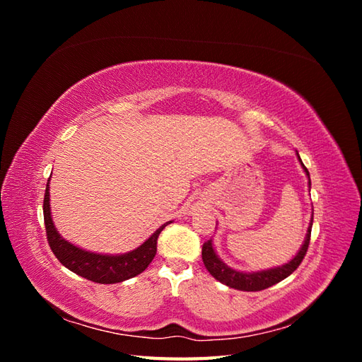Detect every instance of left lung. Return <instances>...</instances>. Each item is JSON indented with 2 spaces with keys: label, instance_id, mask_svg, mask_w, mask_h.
Segmentation results:
<instances>
[{
  "label": "left lung",
  "instance_id": "obj_1",
  "mask_svg": "<svg viewBox=\"0 0 362 362\" xmlns=\"http://www.w3.org/2000/svg\"><path fill=\"white\" fill-rule=\"evenodd\" d=\"M296 156H298V160L300 163V166L305 172L306 177H308V187L311 189V180H310V172L303 166V163L300 160L299 152L296 151ZM314 214V211H313ZM313 214H311V221L308 225V229H306V235L300 249L288 262L282 266L276 267H270L264 270H257V272H243V270H235L233 267H229L226 262L222 261V258L217 255V252L214 249L213 240H208L206 243L202 246V261L206 267V270L210 272V275L216 278L218 282L225 284L229 288H235L240 291H259L269 288L275 284L281 282L282 279H286L290 276L291 273L299 267L302 262L306 250H308L310 245V237H311V228H313Z\"/></svg>",
  "mask_w": 362,
  "mask_h": 362
}]
</instances>
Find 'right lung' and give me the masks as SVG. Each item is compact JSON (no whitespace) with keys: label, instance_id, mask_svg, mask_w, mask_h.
<instances>
[{"label":"right lung","instance_id":"1","mask_svg":"<svg viewBox=\"0 0 362 362\" xmlns=\"http://www.w3.org/2000/svg\"><path fill=\"white\" fill-rule=\"evenodd\" d=\"M49 180L51 177L47 182L45 201H43V218H45L51 250L64 267L78 276L98 284H117L140 275L151 264L157 254V238L164 226L172 223V221L161 225L139 247L125 252V254H100V252L86 250L63 238L54 225L49 204Z\"/></svg>","mask_w":362,"mask_h":362}]
</instances>
